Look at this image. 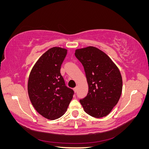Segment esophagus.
Instances as JSON below:
<instances>
[{
	"label": "esophagus",
	"instance_id": "34e87169",
	"mask_svg": "<svg viewBox=\"0 0 149 149\" xmlns=\"http://www.w3.org/2000/svg\"><path fill=\"white\" fill-rule=\"evenodd\" d=\"M73 90H74V91L75 93H76V92H77V90H78V88H77V87H76V88H74L73 89Z\"/></svg>",
	"mask_w": 149,
	"mask_h": 149
}]
</instances>
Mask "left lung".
<instances>
[{
    "label": "left lung",
    "mask_w": 149,
    "mask_h": 149,
    "mask_svg": "<svg viewBox=\"0 0 149 149\" xmlns=\"http://www.w3.org/2000/svg\"><path fill=\"white\" fill-rule=\"evenodd\" d=\"M88 84V93L79 100L84 111L96 118L109 114L118 102L123 79L118 68L105 53L94 47L76 49Z\"/></svg>",
    "instance_id": "1"
}]
</instances>
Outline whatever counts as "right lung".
Wrapping results in <instances>:
<instances>
[{
	"label": "right lung",
	"mask_w": 149,
	"mask_h": 149,
	"mask_svg": "<svg viewBox=\"0 0 149 149\" xmlns=\"http://www.w3.org/2000/svg\"><path fill=\"white\" fill-rule=\"evenodd\" d=\"M66 54L65 48L49 49L36 62L29 75L30 101L35 110L48 119L55 120L63 115L74 94L60 73Z\"/></svg>",
	"instance_id": "obj_1"
}]
</instances>
